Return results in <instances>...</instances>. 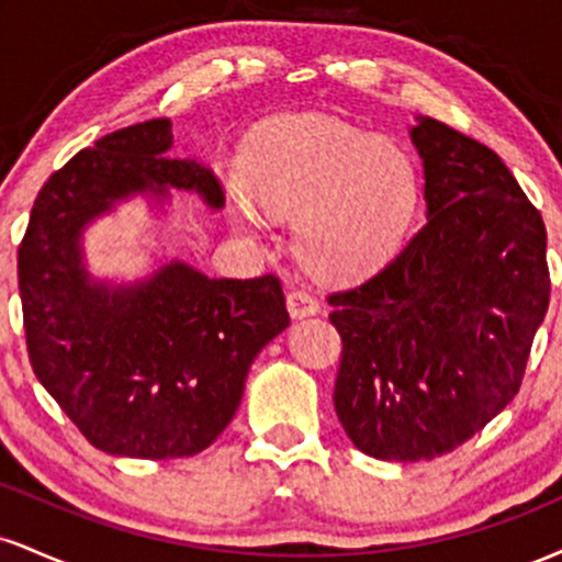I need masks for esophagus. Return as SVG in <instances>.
Wrapping results in <instances>:
<instances>
[{
    "label": "esophagus",
    "instance_id": "obj_1",
    "mask_svg": "<svg viewBox=\"0 0 562 562\" xmlns=\"http://www.w3.org/2000/svg\"><path fill=\"white\" fill-rule=\"evenodd\" d=\"M288 312L293 319L301 317H312V314L319 312V301L317 295H312L308 290H290L288 293Z\"/></svg>",
    "mask_w": 562,
    "mask_h": 562
}]
</instances>
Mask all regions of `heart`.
<instances>
[{"instance_id":"heart-1","label":"heart","mask_w":562,"mask_h":562,"mask_svg":"<svg viewBox=\"0 0 562 562\" xmlns=\"http://www.w3.org/2000/svg\"><path fill=\"white\" fill-rule=\"evenodd\" d=\"M248 198L274 216H299V254L317 274L348 280L393 254L420 200L409 153L398 142L319 115L259 128L243 150ZM245 227L261 222L235 200Z\"/></svg>"}]
</instances>
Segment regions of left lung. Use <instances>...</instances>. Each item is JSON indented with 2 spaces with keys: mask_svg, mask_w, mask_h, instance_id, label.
<instances>
[{
  "mask_svg": "<svg viewBox=\"0 0 562 562\" xmlns=\"http://www.w3.org/2000/svg\"><path fill=\"white\" fill-rule=\"evenodd\" d=\"M409 137L428 218L375 277L327 299L338 420L391 462L434 460L492 423L550 306L544 222L502 158L436 119Z\"/></svg>",
  "mask_w": 562,
  "mask_h": 562,
  "instance_id": "left-lung-1",
  "label": "left lung"
}]
</instances>
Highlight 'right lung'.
I'll return each instance as SVG.
<instances>
[{"instance_id":"right-lung-1","label":"right lung","mask_w":562,"mask_h":562,"mask_svg":"<svg viewBox=\"0 0 562 562\" xmlns=\"http://www.w3.org/2000/svg\"><path fill=\"white\" fill-rule=\"evenodd\" d=\"M171 121L105 134L44 182L18 248L29 359L92 447L169 460L209 449L240 406L259 351L290 325L274 274L211 280L182 261L150 280H89L81 232L134 192H198L222 209L216 173L171 153Z\"/></svg>"}]
</instances>
